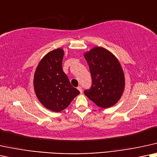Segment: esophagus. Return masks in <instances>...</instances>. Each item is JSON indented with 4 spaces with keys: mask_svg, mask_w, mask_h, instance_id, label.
I'll use <instances>...</instances> for the list:
<instances>
[{
    "mask_svg": "<svg viewBox=\"0 0 157 157\" xmlns=\"http://www.w3.org/2000/svg\"><path fill=\"white\" fill-rule=\"evenodd\" d=\"M77 89H78V90H79V91H80V93H82V87L79 86V87H78V88H77Z\"/></svg>",
    "mask_w": 157,
    "mask_h": 157,
    "instance_id": "1",
    "label": "esophagus"
}]
</instances>
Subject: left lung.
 I'll list each match as a JSON object with an SVG mask.
<instances>
[{"label": "left lung", "instance_id": "1", "mask_svg": "<svg viewBox=\"0 0 157 157\" xmlns=\"http://www.w3.org/2000/svg\"><path fill=\"white\" fill-rule=\"evenodd\" d=\"M92 78L90 88L85 95L103 109L112 106L120 100L124 88V75L118 59L102 47L85 53Z\"/></svg>", "mask_w": 157, "mask_h": 157}]
</instances>
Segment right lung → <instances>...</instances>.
<instances>
[{"label":"right lung","instance_id":"obj_1","mask_svg":"<svg viewBox=\"0 0 157 157\" xmlns=\"http://www.w3.org/2000/svg\"><path fill=\"white\" fill-rule=\"evenodd\" d=\"M64 50L50 51L41 59L34 75V88L40 102L48 109L59 112L65 109L80 94L73 88L62 69Z\"/></svg>","mask_w":157,"mask_h":157}]
</instances>
